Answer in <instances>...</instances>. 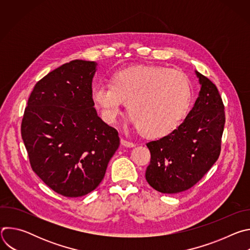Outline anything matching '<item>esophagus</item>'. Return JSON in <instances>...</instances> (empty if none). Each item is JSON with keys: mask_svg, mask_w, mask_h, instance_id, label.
Returning a JSON list of instances; mask_svg holds the SVG:
<instances>
[{"mask_svg": "<svg viewBox=\"0 0 250 250\" xmlns=\"http://www.w3.org/2000/svg\"><path fill=\"white\" fill-rule=\"evenodd\" d=\"M121 144H122V146H125V147H133V146H135V145L133 144L132 141L126 140V139H125V138H122V139H121Z\"/></svg>", "mask_w": 250, "mask_h": 250, "instance_id": "34e87169", "label": "esophagus"}]
</instances>
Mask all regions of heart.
Here are the masks:
<instances>
[{
	"label": "heart",
	"instance_id": "obj_1",
	"mask_svg": "<svg viewBox=\"0 0 250 250\" xmlns=\"http://www.w3.org/2000/svg\"><path fill=\"white\" fill-rule=\"evenodd\" d=\"M92 99L105 122L115 123L127 103V114L142 134L163 137L185 120L192 87L188 77L177 70L136 66L115 71L110 84H96Z\"/></svg>",
	"mask_w": 250,
	"mask_h": 250
}]
</instances>
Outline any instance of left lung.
Listing matches in <instances>:
<instances>
[{
	"label": "left lung",
	"instance_id": "1",
	"mask_svg": "<svg viewBox=\"0 0 250 250\" xmlns=\"http://www.w3.org/2000/svg\"><path fill=\"white\" fill-rule=\"evenodd\" d=\"M196 74L202 87L185 121L170 134L146 144L151 158L146 178L160 193L192 188L221 154L225 105L217 86L198 71Z\"/></svg>",
	"mask_w": 250,
	"mask_h": 250
}]
</instances>
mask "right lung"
I'll use <instances>...</instances> for the list:
<instances>
[{
  "instance_id": "1",
  "label": "right lung",
  "mask_w": 250,
  "mask_h": 250,
  "mask_svg": "<svg viewBox=\"0 0 250 250\" xmlns=\"http://www.w3.org/2000/svg\"><path fill=\"white\" fill-rule=\"evenodd\" d=\"M96 65L72 60L51 71L35 84L21 121L31 169L64 197L94 191L120 146L118 130L94 108Z\"/></svg>"
}]
</instances>
